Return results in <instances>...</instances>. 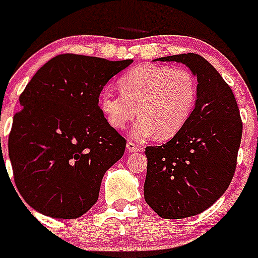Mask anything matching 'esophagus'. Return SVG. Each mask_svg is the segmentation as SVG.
Listing matches in <instances>:
<instances>
[{"label":"esophagus","instance_id":"esophagus-1","mask_svg":"<svg viewBox=\"0 0 258 258\" xmlns=\"http://www.w3.org/2000/svg\"><path fill=\"white\" fill-rule=\"evenodd\" d=\"M126 150L129 152H140L141 150V146L137 145V143H133V142H127L126 143Z\"/></svg>","mask_w":258,"mask_h":258}]
</instances>
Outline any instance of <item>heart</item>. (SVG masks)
Here are the masks:
<instances>
[{"mask_svg":"<svg viewBox=\"0 0 258 258\" xmlns=\"http://www.w3.org/2000/svg\"><path fill=\"white\" fill-rule=\"evenodd\" d=\"M121 94L104 89L99 106L108 124L124 129L138 116L133 134L138 140L172 138L187 124L198 99V83L190 71L168 66L136 67L118 80Z\"/></svg>","mask_w":258,"mask_h":258,"instance_id":"1","label":"heart"}]
</instances>
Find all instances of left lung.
I'll list each match as a JSON object with an SVG mask.
<instances>
[{
  "instance_id": "left-lung-1",
  "label": "left lung",
  "mask_w": 258,
  "mask_h": 258,
  "mask_svg": "<svg viewBox=\"0 0 258 258\" xmlns=\"http://www.w3.org/2000/svg\"><path fill=\"white\" fill-rule=\"evenodd\" d=\"M155 60L182 63L198 80L187 124L169 142L145 151L146 203L161 218L179 220L204 212L227 190L243 125L231 88L208 60L192 52Z\"/></svg>"
}]
</instances>
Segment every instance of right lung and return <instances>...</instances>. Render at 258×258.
Listing matches in <instances>:
<instances>
[{
    "instance_id": "add662e5",
    "label": "right lung",
    "mask_w": 258,
    "mask_h": 258,
    "mask_svg": "<svg viewBox=\"0 0 258 258\" xmlns=\"http://www.w3.org/2000/svg\"><path fill=\"white\" fill-rule=\"evenodd\" d=\"M132 63L61 54L32 77L9 136L14 181L31 208L72 220L97 203L104 173L126 145L107 122L98 98Z\"/></svg>"
}]
</instances>
